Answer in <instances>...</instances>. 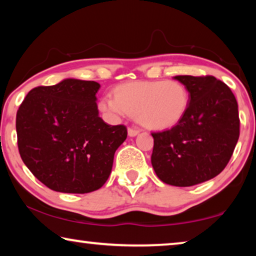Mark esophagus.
Masks as SVG:
<instances>
[{"label": "esophagus", "mask_w": 256, "mask_h": 256, "mask_svg": "<svg viewBox=\"0 0 256 256\" xmlns=\"http://www.w3.org/2000/svg\"><path fill=\"white\" fill-rule=\"evenodd\" d=\"M139 132H140V130L134 128H128V133L130 136H136Z\"/></svg>", "instance_id": "34e87169"}]
</instances>
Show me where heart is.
<instances>
[{"instance_id":"1","label":"heart","mask_w":256,"mask_h":256,"mask_svg":"<svg viewBox=\"0 0 256 256\" xmlns=\"http://www.w3.org/2000/svg\"><path fill=\"white\" fill-rule=\"evenodd\" d=\"M190 93L177 80L126 82L117 86L115 96L106 95L98 102V109L112 117L126 114L136 117L144 128H170L188 112Z\"/></svg>"}]
</instances>
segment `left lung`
<instances>
[{"mask_svg":"<svg viewBox=\"0 0 256 256\" xmlns=\"http://www.w3.org/2000/svg\"><path fill=\"white\" fill-rule=\"evenodd\" d=\"M190 93L176 126L152 133V166L166 184L186 188L222 172L239 139L238 104L226 84L212 76H176Z\"/></svg>","mask_w":256,"mask_h":256,"instance_id":"8db88e82","label":"left lung"}]
</instances>
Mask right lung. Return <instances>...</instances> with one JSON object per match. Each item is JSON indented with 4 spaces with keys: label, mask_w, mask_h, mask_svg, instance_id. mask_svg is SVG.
<instances>
[{
    "label": "right lung",
    "mask_w": 256,
    "mask_h": 256,
    "mask_svg": "<svg viewBox=\"0 0 256 256\" xmlns=\"http://www.w3.org/2000/svg\"><path fill=\"white\" fill-rule=\"evenodd\" d=\"M100 84L66 79L30 90L16 116L18 150L25 166L56 192L90 193L104 186L114 155L128 136L124 125L98 116Z\"/></svg>",
    "instance_id": "right-lung-1"
}]
</instances>
